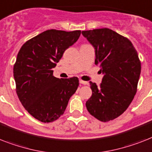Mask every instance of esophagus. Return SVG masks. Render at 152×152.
Here are the masks:
<instances>
[{"mask_svg": "<svg viewBox=\"0 0 152 152\" xmlns=\"http://www.w3.org/2000/svg\"><path fill=\"white\" fill-rule=\"evenodd\" d=\"M80 83H81V84H83V85H88L89 83L87 82V81H83V80H80Z\"/></svg>", "mask_w": 152, "mask_h": 152, "instance_id": "obj_1", "label": "esophagus"}]
</instances>
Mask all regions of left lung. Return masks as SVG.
Segmentation results:
<instances>
[{"mask_svg": "<svg viewBox=\"0 0 152 152\" xmlns=\"http://www.w3.org/2000/svg\"><path fill=\"white\" fill-rule=\"evenodd\" d=\"M95 50V64L104 74L97 86L90 82L92 95L86 102L91 115L108 122L125 112L137 93L141 65L131 41L108 28L82 31Z\"/></svg>", "mask_w": 152, "mask_h": 152, "instance_id": "1", "label": "left lung"}]
</instances>
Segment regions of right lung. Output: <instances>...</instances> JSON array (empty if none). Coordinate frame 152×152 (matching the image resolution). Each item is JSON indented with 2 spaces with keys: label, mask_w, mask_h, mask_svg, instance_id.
Returning a JSON list of instances; mask_svg holds the SVG:
<instances>
[{
  "label": "right lung",
  "mask_w": 152,
  "mask_h": 152,
  "mask_svg": "<svg viewBox=\"0 0 152 152\" xmlns=\"http://www.w3.org/2000/svg\"><path fill=\"white\" fill-rule=\"evenodd\" d=\"M80 33L49 29L26 42L18 51L13 69L16 93L26 110L40 122L50 123L63 115L78 88L77 77L56 78L52 69Z\"/></svg>",
  "instance_id": "obj_1"
}]
</instances>
